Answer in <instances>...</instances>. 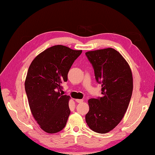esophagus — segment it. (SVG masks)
Segmentation results:
<instances>
[{
  "label": "esophagus",
  "mask_w": 155,
  "mask_h": 155,
  "mask_svg": "<svg viewBox=\"0 0 155 155\" xmlns=\"http://www.w3.org/2000/svg\"><path fill=\"white\" fill-rule=\"evenodd\" d=\"M76 102L78 103H82L83 102V100L82 99H76Z\"/></svg>",
  "instance_id": "34e87169"
}]
</instances>
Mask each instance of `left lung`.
Returning a JSON list of instances; mask_svg holds the SVG:
<instances>
[{"mask_svg": "<svg viewBox=\"0 0 155 155\" xmlns=\"http://www.w3.org/2000/svg\"><path fill=\"white\" fill-rule=\"evenodd\" d=\"M95 79L101 84V97L91 98L87 124L98 133H107L120 123L126 113L133 93V75L129 65L119 52L108 48L88 51Z\"/></svg>", "mask_w": 155, "mask_h": 155, "instance_id": "1", "label": "left lung"}]
</instances>
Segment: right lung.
Listing matches in <instances>:
<instances>
[{"label":"right lung","mask_w":155,"mask_h":155,"mask_svg":"<svg viewBox=\"0 0 155 155\" xmlns=\"http://www.w3.org/2000/svg\"><path fill=\"white\" fill-rule=\"evenodd\" d=\"M81 53V50L55 45L39 54L28 68L25 87L29 107L46 133H58L67 124L70 97L60 93L61 84L67 81L68 72Z\"/></svg>","instance_id":"add662e5"}]
</instances>
